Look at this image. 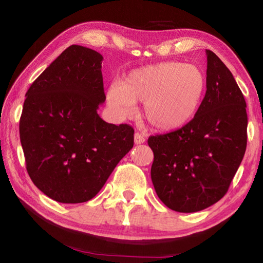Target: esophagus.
Instances as JSON below:
<instances>
[{
	"label": "esophagus",
	"mask_w": 263,
	"mask_h": 263,
	"mask_svg": "<svg viewBox=\"0 0 263 263\" xmlns=\"http://www.w3.org/2000/svg\"><path fill=\"white\" fill-rule=\"evenodd\" d=\"M144 142H145L144 136H142L139 132H136L135 133V144L139 145V144H144Z\"/></svg>",
	"instance_id": "esophagus-1"
}]
</instances>
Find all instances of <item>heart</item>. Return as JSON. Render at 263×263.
Masks as SVG:
<instances>
[{"label":"heart","mask_w":263,"mask_h":263,"mask_svg":"<svg viewBox=\"0 0 263 263\" xmlns=\"http://www.w3.org/2000/svg\"><path fill=\"white\" fill-rule=\"evenodd\" d=\"M206 90L198 66L167 61L133 69L121 84L108 89L109 103L123 115L133 103H144L142 116L154 130L172 132L185 126L197 114Z\"/></svg>","instance_id":"obj_1"}]
</instances>
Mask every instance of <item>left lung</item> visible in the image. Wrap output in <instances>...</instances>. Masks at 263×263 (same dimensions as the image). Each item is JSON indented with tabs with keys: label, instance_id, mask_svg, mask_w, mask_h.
I'll list each match as a JSON object with an SVG mask.
<instances>
[{
	"label": "left lung",
	"instance_id": "left-lung-1",
	"mask_svg": "<svg viewBox=\"0 0 263 263\" xmlns=\"http://www.w3.org/2000/svg\"><path fill=\"white\" fill-rule=\"evenodd\" d=\"M205 52L206 92L193 121L147 141L155 193L177 212L201 211L224 197L247 145L242 92L224 62Z\"/></svg>",
	"mask_w": 263,
	"mask_h": 263
}]
</instances>
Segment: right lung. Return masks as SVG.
<instances>
[{"mask_svg":"<svg viewBox=\"0 0 263 263\" xmlns=\"http://www.w3.org/2000/svg\"><path fill=\"white\" fill-rule=\"evenodd\" d=\"M102 57L72 45L31 84L20 121L26 171L60 203H83L102 189L133 147V127L102 119Z\"/></svg>","mask_w":263,"mask_h":263,"instance_id":"1","label":"right lung"}]
</instances>
